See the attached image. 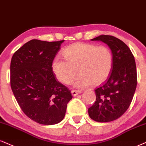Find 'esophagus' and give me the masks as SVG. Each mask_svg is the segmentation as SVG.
Returning <instances> with one entry per match:
<instances>
[{"instance_id":"esophagus-1","label":"esophagus","mask_w":146,"mask_h":146,"mask_svg":"<svg viewBox=\"0 0 146 146\" xmlns=\"http://www.w3.org/2000/svg\"><path fill=\"white\" fill-rule=\"evenodd\" d=\"M81 93V91H76V90H72V94L73 96H76L77 95Z\"/></svg>"}]
</instances>
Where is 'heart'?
Instances as JSON below:
<instances>
[{
	"label": "heart",
	"instance_id": "1",
	"mask_svg": "<svg viewBox=\"0 0 146 146\" xmlns=\"http://www.w3.org/2000/svg\"><path fill=\"white\" fill-rule=\"evenodd\" d=\"M63 54L65 58L55 57L52 67L57 79L64 84L71 83L78 70L80 74L74 82L75 87L100 84L108 78L112 70L114 57L106 46L77 42L65 48Z\"/></svg>",
	"mask_w": 146,
	"mask_h": 146
}]
</instances>
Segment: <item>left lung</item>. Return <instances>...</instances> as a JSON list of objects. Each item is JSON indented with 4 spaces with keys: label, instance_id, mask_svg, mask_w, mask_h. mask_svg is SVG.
<instances>
[{
    "label": "left lung",
    "instance_id": "obj_1",
    "mask_svg": "<svg viewBox=\"0 0 146 146\" xmlns=\"http://www.w3.org/2000/svg\"><path fill=\"white\" fill-rule=\"evenodd\" d=\"M91 40L107 44L114 57L110 75L95 89L96 100L88 110L91 119L107 123L120 118L132 102L137 82L135 61L129 46L113 36L100 35Z\"/></svg>",
    "mask_w": 146,
    "mask_h": 146
}]
</instances>
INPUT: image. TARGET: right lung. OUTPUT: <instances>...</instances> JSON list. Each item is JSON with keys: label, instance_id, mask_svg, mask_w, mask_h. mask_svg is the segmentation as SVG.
Masks as SVG:
<instances>
[{"label": "right lung", "instance_id": "obj_1", "mask_svg": "<svg viewBox=\"0 0 146 146\" xmlns=\"http://www.w3.org/2000/svg\"><path fill=\"white\" fill-rule=\"evenodd\" d=\"M64 40H30L13 55L10 83L19 107L39 124L55 125L64 119L70 90L59 82L52 64Z\"/></svg>", "mask_w": 146, "mask_h": 146}]
</instances>
